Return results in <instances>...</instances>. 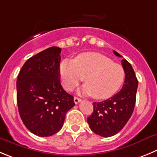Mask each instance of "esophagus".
Here are the masks:
<instances>
[{
	"label": "esophagus",
	"instance_id": "1",
	"mask_svg": "<svg viewBox=\"0 0 157 157\" xmlns=\"http://www.w3.org/2000/svg\"><path fill=\"white\" fill-rule=\"evenodd\" d=\"M74 102H75V104H78L79 102L81 101V99L79 98H77V97H74Z\"/></svg>",
	"mask_w": 157,
	"mask_h": 157
}]
</instances>
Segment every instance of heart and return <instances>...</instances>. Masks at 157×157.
I'll return each instance as SVG.
<instances>
[{
  "label": "heart",
  "instance_id": "1",
  "mask_svg": "<svg viewBox=\"0 0 157 157\" xmlns=\"http://www.w3.org/2000/svg\"><path fill=\"white\" fill-rule=\"evenodd\" d=\"M59 74L67 90H74L84 79L86 84L81 89L82 93L92 95L98 100L113 96L122 85L125 76L122 66L102 54L93 52L80 54L74 61L67 59L63 60Z\"/></svg>",
  "mask_w": 157,
  "mask_h": 157
}]
</instances>
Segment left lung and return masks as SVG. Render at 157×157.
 Listing matches in <instances>:
<instances>
[{"label":"left lung","instance_id":"8db88e82","mask_svg":"<svg viewBox=\"0 0 157 157\" xmlns=\"http://www.w3.org/2000/svg\"><path fill=\"white\" fill-rule=\"evenodd\" d=\"M115 56L121 57L116 51ZM121 65L125 74V82L119 92L101 102H94V111L87 118L90 128L103 137L117 134L125 126L135 108L138 80L131 64L122 59Z\"/></svg>","mask_w":157,"mask_h":157}]
</instances>
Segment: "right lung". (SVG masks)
I'll return each instance as SVG.
<instances>
[{
  "label": "right lung",
  "instance_id": "add662e5",
  "mask_svg": "<svg viewBox=\"0 0 157 157\" xmlns=\"http://www.w3.org/2000/svg\"><path fill=\"white\" fill-rule=\"evenodd\" d=\"M61 49L48 48L29 58L19 72L17 102L24 125L41 137L58 132L66 114L75 105L74 97L61 86Z\"/></svg>",
  "mask_w": 157,
  "mask_h": 157
}]
</instances>
